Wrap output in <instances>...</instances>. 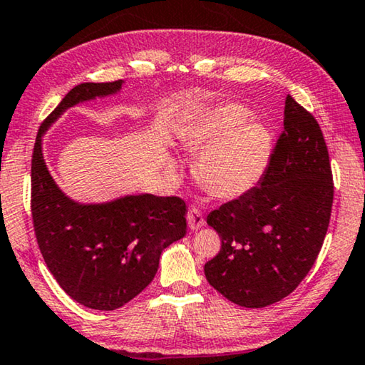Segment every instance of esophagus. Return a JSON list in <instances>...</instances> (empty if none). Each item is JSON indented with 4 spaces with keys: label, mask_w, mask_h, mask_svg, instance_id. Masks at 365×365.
<instances>
[{
    "label": "esophagus",
    "mask_w": 365,
    "mask_h": 365,
    "mask_svg": "<svg viewBox=\"0 0 365 365\" xmlns=\"http://www.w3.org/2000/svg\"><path fill=\"white\" fill-rule=\"evenodd\" d=\"M187 225L190 230H199L205 225V220H204V215H202V212L199 209H189L187 212Z\"/></svg>",
    "instance_id": "esophagus-1"
}]
</instances>
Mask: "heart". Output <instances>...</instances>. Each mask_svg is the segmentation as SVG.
I'll use <instances>...</instances> for the list:
<instances>
[{
  "label": "heart",
  "mask_w": 365,
  "mask_h": 365,
  "mask_svg": "<svg viewBox=\"0 0 365 365\" xmlns=\"http://www.w3.org/2000/svg\"><path fill=\"white\" fill-rule=\"evenodd\" d=\"M250 119L251 112L243 106H220L187 138L189 150L200 153L195 179L218 199L248 194L259 184L271 161V132Z\"/></svg>",
  "instance_id": "obj_1"
}]
</instances>
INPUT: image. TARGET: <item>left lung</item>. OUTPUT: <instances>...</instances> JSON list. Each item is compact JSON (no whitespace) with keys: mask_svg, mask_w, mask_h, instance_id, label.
I'll return each instance as SVG.
<instances>
[{"mask_svg":"<svg viewBox=\"0 0 365 365\" xmlns=\"http://www.w3.org/2000/svg\"><path fill=\"white\" fill-rule=\"evenodd\" d=\"M333 194L322 128L289 94L284 130L259 184L207 215L222 238V250L204 266L209 284L246 308L292 294L322 250Z\"/></svg>","mask_w":365,"mask_h":365,"instance_id":"obj_1","label":"left lung"}]
</instances>
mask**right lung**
I'll return each instance as SVG.
<instances>
[{
  "label": "right lung",
  "instance_id": "obj_1",
  "mask_svg": "<svg viewBox=\"0 0 365 365\" xmlns=\"http://www.w3.org/2000/svg\"><path fill=\"white\" fill-rule=\"evenodd\" d=\"M122 80L81 83L38 128L31 166V212L38 250L61 289L93 310H115L153 280L166 246L186 235V202L153 194L78 204L61 192L42 155V135L65 109L109 96Z\"/></svg>",
  "mask_w": 365,
  "mask_h": 365
}]
</instances>
